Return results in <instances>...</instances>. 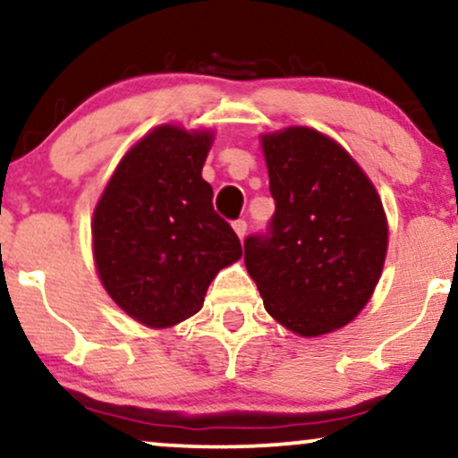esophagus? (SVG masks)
<instances>
[{
    "mask_svg": "<svg viewBox=\"0 0 458 458\" xmlns=\"http://www.w3.org/2000/svg\"><path fill=\"white\" fill-rule=\"evenodd\" d=\"M233 228H234L236 236H239V239L243 241V239H245V234H247V222H243V219H239V222H234V224H233Z\"/></svg>",
    "mask_w": 458,
    "mask_h": 458,
    "instance_id": "esophagus-1",
    "label": "esophagus"
}]
</instances>
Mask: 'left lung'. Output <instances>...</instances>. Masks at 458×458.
Instances as JSON below:
<instances>
[{
  "mask_svg": "<svg viewBox=\"0 0 458 458\" xmlns=\"http://www.w3.org/2000/svg\"><path fill=\"white\" fill-rule=\"evenodd\" d=\"M275 215L267 239L245 241V267L268 316L322 337L365 310L382 277L388 219L360 164L307 128L260 134Z\"/></svg>",
  "mask_w": 458,
  "mask_h": 458,
  "instance_id": "1",
  "label": "left lung"
}]
</instances>
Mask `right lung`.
Segmentation results:
<instances>
[{
    "mask_svg": "<svg viewBox=\"0 0 458 458\" xmlns=\"http://www.w3.org/2000/svg\"><path fill=\"white\" fill-rule=\"evenodd\" d=\"M213 130L162 123L131 145L91 219L98 277L121 311L170 328L202 310L222 268L243 256L202 179Z\"/></svg>",
    "mask_w": 458,
    "mask_h": 458,
    "instance_id": "add662e5",
    "label": "right lung"
}]
</instances>
